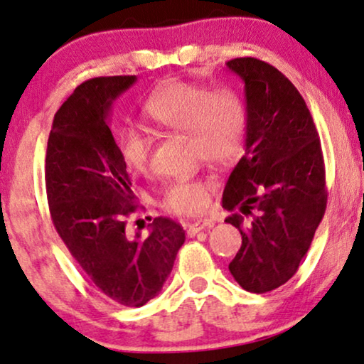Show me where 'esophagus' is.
<instances>
[{
  "label": "esophagus",
  "instance_id": "1",
  "mask_svg": "<svg viewBox=\"0 0 364 364\" xmlns=\"http://www.w3.org/2000/svg\"><path fill=\"white\" fill-rule=\"evenodd\" d=\"M214 225V222L213 220H209V219H205V220H198V222H194V224H189L188 225V237H194L198 234V232H200V230H204V229H209V227H213Z\"/></svg>",
  "mask_w": 364,
  "mask_h": 364
}]
</instances>
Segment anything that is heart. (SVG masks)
Here are the masks:
<instances>
[{"label": "heart", "instance_id": "b5f03b06", "mask_svg": "<svg viewBox=\"0 0 364 364\" xmlns=\"http://www.w3.org/2000/svg\"><path fill=\"white\" fill-rule=\"evenodd\" d=\"M149 121L161 129L189 134L199 160L214 166H230L245 150L248 116L245 102L234 90L208 88L183 80H170L144 106ZM119 154L134 171H145L151 159V139L139 129L119 132ZM209 181L176 178L168 184L161 205L176 215H196L208 208Z\"/></svg>", "mask_w": 364, "mask_h": 364}]
</instances>
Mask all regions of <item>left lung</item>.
I'll use <instances>...</instances> for the list:
<instances>
[{
	"label": "left lung",
	"mask_w": 364,
	"mask_h": 364,
	"mask_svg": "<svg viewBox=\"0 0 364 364\" xmlns=\"http://www.w3.org/2000/svg\"><path fill=\"white\" fill-rule=\"evenodd\" d=\"M245 83V155L222 208L242 247L229 264L245 291H273L299 269L327 208L322 145L306 101L278 68L253 57L227 62Z\"/></svg>",
	"instance_id": "1"
}]
</instances>
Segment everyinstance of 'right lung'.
Masks as SVG:
<instances>
[{
	"mask_svg": "<svg viewBox=\"0 0 364 364\" xmlns=\"http://www.w3.org/2000/svg\"><path fill=\"white\" fill-rule=\"evenodd\" d=\"M135 80L119 75L81 83L55 112L46 155L57 234L91 283L126 307H140L159 294L184 243L183 227L166 217H155L147 237L127 230V219L140 205L107 114Z\"/></svg>",
	"mask_w": 364,
	"mask_h": 364,
	"instance_id": "obj_1",
	"label": "right lung"
}]
</instances>
